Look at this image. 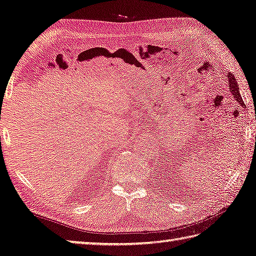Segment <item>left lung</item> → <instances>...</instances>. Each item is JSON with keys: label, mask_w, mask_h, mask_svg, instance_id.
<instances>
[{"label": "left lung", "mask_w": 256, "mask_h": 256, "mask_svg": "<svg viewBox=\"0 0 256 256\" xmlns=\"http://www.w3.org/2000/svg\"><path fill=\"white\" fill-rule=\"evenodd\" d=\"M228 82H229V89L231 94H232V96L236 99L238 102H239L242 106H244V102H243L242 100V97L240 94V92H239V85H238V82L234 78V75H232V73H228Z\"/></svg>", "instance_id": "obj_1"}]
</instances>
